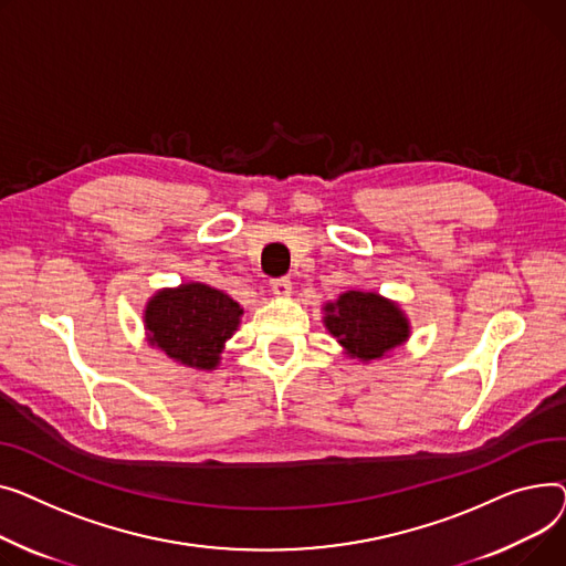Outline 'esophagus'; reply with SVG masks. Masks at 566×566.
Returning a JSON list of instances; mask_svg holds the SVG:
<instances>
[{
	"label": "esophagus",
	"instance_id": "esophagus-1",
	"mask_svg": "<svg viewBox=\"0 0 566 566\" xmlns=\"http://www.w3.org/2000/svg\"><path fill=\"white\" fill-rule=\"evenodd\" d=\"M270 287H272V292H274V294H279V296H287V294H290V290H292V281H290L287 276L272 279V281H270Z\"/></svg>",
	"mask_w": 566,
	"mask_h": 566
}]
</instances>
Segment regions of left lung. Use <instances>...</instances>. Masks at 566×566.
Returning a JSON list of instances; mask_svg holds the SVG:
<instances>
[{"instance_id":"left-lung-1","label":"left lung","mask_w":566,"mask_h":566,"mask_svg":"<svg viewBox=\"0 0 566 566\" xmlns=\"http://www.w3.org/2000/svg\"><path fill=\"white\" fill-rule=\"evenodd\" d=\"M326 328L360 360L381 358L409 338V322L388 298L375 292H345L336 304H326Z\"/></svg>"}]
</instances>
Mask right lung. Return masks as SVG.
Listing matches in <instances>:
<instances>
[{
  "label": "right lung",
  "mask_w": 566,
  "mask_h": 566,
  "mask_svg": "<svg viewBox=\"0 0 566 566\" xmlns=\"http://www.w3.org/2000/svg\"><path fill=\"white\" fill-rule=\"evenodd\" d=\"M242 308L228 294L203 283L157 292L146 308L150 343L174 360L212 370L223 343L240 324Z\"/></svg>",
  "instance_id": "obj_1"
}]
</instances>
